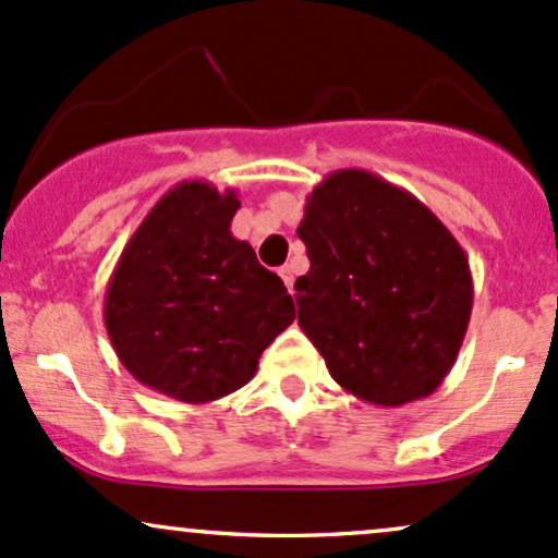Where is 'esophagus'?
Returning <instances> with one entry per match:
<instances>
[{
  "label": "esophagus",
  "mask_w": 558,
  "mask_h": 558,
  "mask_svg": "<svg viewBox=\"0 0 558 558\" xmlns=\"http://www.w3.org/2000/svg\"><path fill=\"white\" fill-rule=\"evenodd\" d=\"M280 278H283V283H286V289L289 291H293V267H280Z\"/></svg>",
  "instance_id": "esophagus-1"
}]
</instances>
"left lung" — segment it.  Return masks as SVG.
Returning a JSON list of instances; mask_svg holds the SVG:
<instances>
[{"label":"left lung","mask_w":558,"mask_h":558,"mask_svg":"<svg viewBox=\"0 0 558 558\" xmlns=\"http://www.w3.org/2000/svg\"><path fill=\"white\" fill-rule=\"evenodd\" d=\"M299 238V326L357 400H424L456 365L474 283L452 232L408 190L365 169L330 171L307 195Z\"/></svg>","instance_id":"1"}]
</instances>
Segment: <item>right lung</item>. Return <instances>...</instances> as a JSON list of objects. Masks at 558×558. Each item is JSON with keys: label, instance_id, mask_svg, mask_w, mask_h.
Returning <instances> with one entry per match:
<instances>
[{"label": "right lung", "instance_id": "right-lung-1", "mask_svg": "<svg viewBox=\"0 0 558 558\" xmlns=\"http://www.w3.org/2000/svg\"><path fill=\"white\" fill-rule=\"evenodd\" d=\"M235 190L180 182L119 256L106 328L121 365L171 400L214 402L241 389L296 310L283 280L232 238Z\"/></svg>", "mask_w": 558, "mask_h": 558}]
</instances>
